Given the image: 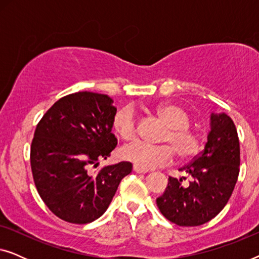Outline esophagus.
<instances>
[{
  "instance_id": "obj_1",
  "label": "esophagus",
  "mask_w": 259,
  "mask_h": 259,
  "mask_svg": "<svg viewBox=\"0 0 259 259\" xmlns=\"http://www.w3.org/2000/svg\"><path fill=\"white\" fill-rule=\"evenodd\" d=\"M133 171L137 172V173H146V172H148V169L141 168V167H139V166L133 165Z\"/></svg>"
}]
</instances>
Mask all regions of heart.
Here are the masks:
<instances>
[{
  "instance_id": "obj_1",
  "label": "heart",
  "mask_w": 259,
  "mask_h": 259,
  "mask_svg": "<svg viewBox=\"0 0 259 259\" xmlns=\"http://www.w3.org/2000/svg\"><path fill=\"white\" fill-rule=\"evenodd\" d=\"M157 113L168 125V130L162 138V140L168 144L134 143L122 147L120 157L146 169L172 162L176 152L185 160L196 157L201 150V140L197 133L190 130L191 116L189 112L179 105L164 104L157 108ZM112 128L123 141L137 139L136 113L131 106H123L115 112L112 119Z\"/></svg>"
}]
</instances>
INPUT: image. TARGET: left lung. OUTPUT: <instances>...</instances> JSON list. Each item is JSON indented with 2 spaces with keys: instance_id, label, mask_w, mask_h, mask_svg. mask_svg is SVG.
Wrapping results in <instances>:
<instances>
[{
  "instance_id": "left-lung-1",
  "label": "left lung",
  "mask_w": 259,
  "mask_h": 259,
  "mask_svg": "<svg viewBox=\"0 0 259 259\" xmlns=\"http://www.w3.org/2000/svg\"><path fill=\"white\" fill-rule=\"evenodd\" d=\"M239 165L240 148L235 123L229 115L213 114L204 151L180 168L192 180L183 186L182 178L169 177L164 194L157 198L161 214L179 226H198L211 221L231 197Z\"/></svg>"
}]
</instances>
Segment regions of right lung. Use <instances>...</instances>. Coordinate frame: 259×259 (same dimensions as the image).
Wrapping results in <instances>:
<instances>
[{"label": "right lung", "mask_w": 259, "mask_h": 259, "mask_svg": "<svg viewBox=\"0 0 259 259\" xmlns=\"http://www.w3.org/2000/svg\"><path fill=\"white\" fill-rule=\"evenodd\" d=\"M116 108L108 95L77 92L55 102L35 130L30 166L35 186L47 207L62 221L87 224L105 213L130 161L104 166L114 150L112 119Z\"/></svg>", "instance_id": "add662e5"}]
</instances>
